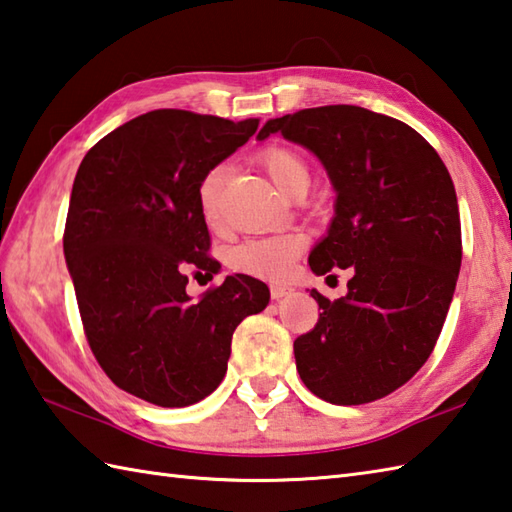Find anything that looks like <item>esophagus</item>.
I'll use <instances>...</instances> for the list:
<instances>
[{"mask_svg":"<svg viewBox=\"0 0 512 512\" xmlns=\"http://www.w3.org/2000/svg\"><path fill=\"white\" fill-rule=\"evenodd\" d=\"M269 291H271V298L280 300V298H285V296L291 294V287H287V285H271Z\"/></svg>","mask_w":512,"mask_h":512,"instance_id":"1","label":"esophagus"}]
</instances>
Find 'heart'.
<instances>
[{
    "label": "heart",
    "mask_w": 512,
    "mask_h": 512,
    "mask_svg": "<svg viewBox=\"0 0 512 512\" xmlns=\"http://www.w3.org/2000/svg\"><path fill=\"white\" fill-rule=\"evenodd\" d=\"M263 168L269 174L271 183H274L280 192L287 194L296 183L305 181L309 183V168L305 159L294 150L287 148H271L263 156ZM225 170L216 165L198 183V207L207 225H216L221 210V185H223ZM302 247H305V238L298 232H283L274 236L263 238H249L229 252V265L236 271L258 278H278L285 276L291 263L300 256Z\"/></svg>",
    "instance_id": "1"
}]
</instances>
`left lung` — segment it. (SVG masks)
<instances>
[{"instance_id":"1","label":"left lung","mask_w":512,"mask_h":512,"mask_svg":"<svg viewBox=\"0 0 512 512\" xmlns=\"http://www.w3.org/2000/svg\"><path fill=\"white\" fill-rule=\"evenodd\" d=\"M271 134L314 154L336 192L311 271L353 269L347 296L311 289L322 314L294 342L300 380L331 404L380 400L429 360L451 307L462 265L451 174L411 125L367 108L285 114L256 139Z\"/></svg>"}]
</instances>
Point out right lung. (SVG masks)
Masks as SVG:
<instances>
[{
    "label": "right lung",
    "mask_w": 512,
    "mask_h": 512,
    "mask_svg": "<svg viewBox=\"0 0 512 512\" xmlns=\"http://www.w3.org/2000/svg\"><path fill=\"white\" fill-rule=\"evenodd\" d=\"M258 119L152 110L92 148L72 183L64 256L90 349L119 389L176 409L223 382L234 329L269 305L260 280L225 276L201 300L187 267L218 274L198 183Z\"/></svg>",
    "instance_id": "obj_1"
}]
</instances>
